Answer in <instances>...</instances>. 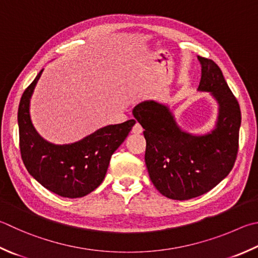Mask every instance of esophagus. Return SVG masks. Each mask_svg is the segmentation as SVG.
I'll use <instances>...</instances> for the list:
<instances>
[{
    "instance_id": "34e87169",
    "label": "esophagus",
    "mask_w": 258,
    "mask_h": 258,
    "mask_svg": "<svg viewBox=\"0 0 258 258\" xmlns=\"http://www.w3.org/2000/svg\"><path fill=\"white\" fill-rule=\"evenodd\" d=\"M142 132H143L142 126L140 125L139 123H135L134 126H133V128H132V133H134V134H141Z\"/></svg>"
}]
</instances>
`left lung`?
I'll use <instances>...</instances> for the list:
<instances>
[{
	"mask_svg": "<svg viewBox=\"0 0 258 258\" xmlns=\"http://www.w3.org/2000/svg\"><path fill=\"white\" fill-rule=\"evenodd\" d=\"M199 90L219 104L212 132L195 137L178 127L168 107L145 101L133 109L147 141L145 165L154 187L168 199L185 201L202 195L228 176L239 148L241 113L238 100L212 59L201 57Z\"/></svg>",
	"mask_w": 258,
	"mask_h": 258,
	"instance_id": "obj_1",
	"label": "left lung"
}]
</instances>
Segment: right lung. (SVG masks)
Instances as JSON below:
<instances>
[{
	"instance_id": "obj_1",
	"label": "right lung",
	"mask_w": 258,
	"mask_h": 258,
	"mask_svg": "<svg viewBox=\"0 0 258 258\" xmlns=\"http://www.w3.org/2000/svg\"><path fill=\"white\" fill-rule=\"evenodd\" d=\"M41 72L22 93L19 104V147L23 165L48 190L62 198H82L104 180L111 154L124 142L135 120L106 126L72 144L46 142L35 131L29 115L30 97Z\"/></svg>"
}]
</instances>
